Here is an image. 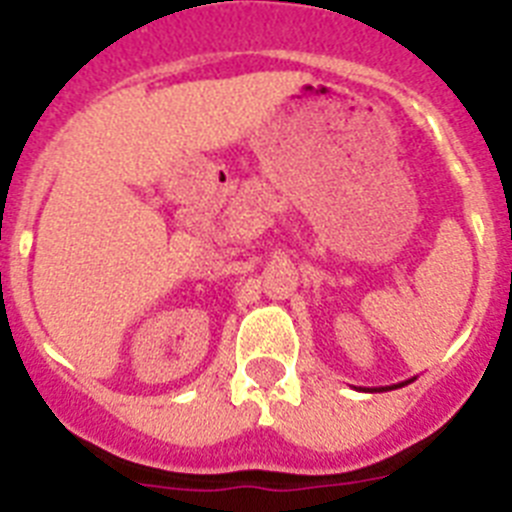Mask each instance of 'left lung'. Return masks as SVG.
I'll use <instances>...</instances> for the list:
<instances>
[{"label": "left lung", "instance_id": "1", "mask_svg": "<svg viewBox=\"0 0 512 512\" xmlns=\"http://www.w3.org/2000/svg\"><path fill=\"white\" fill-rule=\"evenodd\" d=\"M409 382H414V377H411V380H406V382H398V385H393V388H403V385H409ZM390 388V390H393ZM380 390H388V388H380Z\"/></svg>", "mask_w": 512, "mask_h": 512}]
</instances>
